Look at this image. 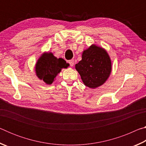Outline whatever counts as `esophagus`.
<instances>
[{
	"instance_id": "34e87169",
	"label": "esophagus",
	"mask_w": 146,
	"mask_h": 146,
	"mask_svg": "<svg viewBox=\"0 0 146 146\" xmlns=\"http://www.w3.org/2000/svg\"><path fill=\"white\" fill-rule=\"evenodd\" d=\"M68 63L70 64V66H73L74 64H75V62H74V60L73 59H71V60H70L68 61Z\"/></svg>"
}]
</instances>
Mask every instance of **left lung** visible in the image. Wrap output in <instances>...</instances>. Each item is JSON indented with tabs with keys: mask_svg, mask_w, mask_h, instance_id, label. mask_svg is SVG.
Returning a JSON list of instances; mask_svg holds the SVG:
<instances>
[{
	"mask_svg": "<svg viewBox=\"0 0 146 146\" xmlns=\"http://www.w3.org/2000/svg\"><path fill=\"white\" fill-rule=\"evenodd\" d=\"M84 84L95 88L106 82L111 71V62L104 49L92 45L84 51L82 60L75 65Z\"/></svg>",
	"mask_w": 146,
	"mask_h": 146,
	"instance_id": "8db88e82",
	"label": "left lung"
}]
</instances>
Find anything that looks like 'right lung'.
<instances>
[{"mask_svg": "<svg viewBox=\"0 0 146 146\" xmlns=\"http://www.w3.org/2000/svg\"><path fill=\"white\" fill-rule=\"evenodd\" d=\"M70 64L63 58H57L52 53H44L36 64L35 71L38 77L47 84H51L57 74L62 68H66Z\"/></svg>", "mask_w": 146, "mask_h": 146, "instance_id": "1", "label": "right lung"}]
</instances>
